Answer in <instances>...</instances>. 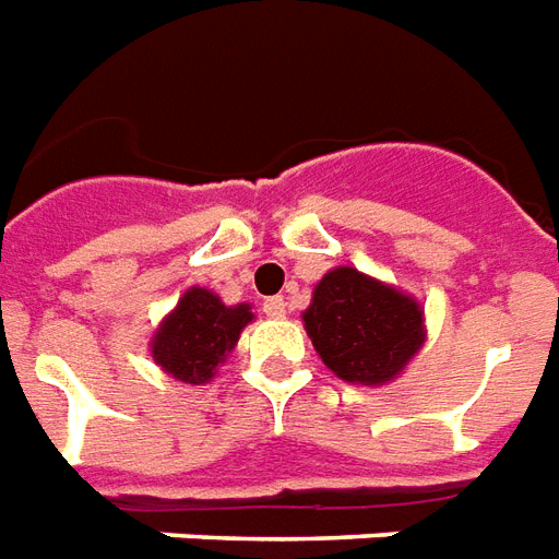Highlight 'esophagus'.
Instances as JSON below:
<instances>
[{"label":"esophagus","mask_w":559,"mask_h":559,"mask_svg":"<svg viewBox=\"0 0 559 559\" xmlns=\"http://www.w3.org/2000/svg\"><path fill=\"white\" fill-rule=\"evenodd\" d=\"M263 313L272 317V320H281V317L287 313V301H284V296H272V299L263 301Z\"/></svg>","instance_id":"obj_1"}]
</instances>
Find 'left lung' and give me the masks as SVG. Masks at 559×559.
<instances>
[{"label":"left lung","mask_w":559,"mask_h":559,"mask_svg":"<svg viewBox=\"0 0 559 559\" xmlns=\"http://www.w3.org/2000/svg\"><path fill=\"white\" fill-rule=\"evenodd\" d=\"M301 320L322 364L353 384L391 382L427 341L420 301L353 266L322 275Z\"/></svg>","instance_id":"1"}]
</instances>
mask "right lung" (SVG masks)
<instances>
[{
	"label": "right lung",
	"instance_id": "add662e5",
	"mask_svg": "<svg viewBox=\"0 0 559 559\" xmlns=\"http://www.w3.org/2000/svg\"><path fill=\"white\" fill-rule=\"evenodd\" d=\"M251 320V305H225L216 293L189 287L153 334V361L177 382H210Z\"/></svg>",
	"mask_w": 559,
	"mask_h": 559
}]
</instances>
